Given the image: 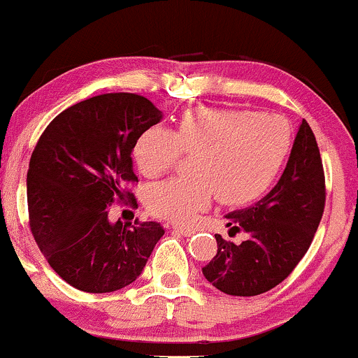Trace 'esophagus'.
I'll return each mask as SVG.
<instances>
[{"label":"esophagus","mask_w":358,"mask_h":358,"mask_svg":"<svg viewBox=\"0 0 358 358\" xmlns=\"http://www.w3.org/2000/svg\"><path fill=\"white\" fill-rule=\"evenodd\" d=\"M172 231L179 233V235H184V236H191L192 233H194V230H192V228L179 227V224H174V227H172Z\"/></svg>","instance_id":"obj_1"}]
</instances>
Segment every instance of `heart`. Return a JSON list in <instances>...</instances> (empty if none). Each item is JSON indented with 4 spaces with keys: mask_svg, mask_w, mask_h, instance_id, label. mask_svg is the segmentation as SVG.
Segmentation results:
<instances>
[{
    "mask_svg": "<svg viewBox=\"0 0 358 358\" xmlns=\"http://www.w3.org/2000/svg\"><path fill=\"white\" fill-rule=\"evenodd\" d=\"M289 150V130L279 116L242 110L196 108L171 131L152 127L140 135L135 160L147 178L176 166L180 152L194 154L192 178H171L148 189L147 206L176 223L191 222L213 194L242 206L267 191Z\"/></svg>",
    "mask_w": 358,
    "mask_h": 358,
    "instance_id": "b5f03b06",
    "label": "heart"
}]
</instances>
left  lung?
Wrapping results in <instances>:
<instances>
[{"instance_id": "obj_1", "label": "left lung", "mask_w": 358, "mask_h": 358, "mask_svg": "<svg viewBox=\"0 0 358 358\" xmlns=\"http://www.w3.org/2000/svg\"><path fill=\"white\" fill-rule=\"evenodd\" d=\"M324 210V174L315 134L303 120L282 176L252 206L228 213L230 233H247L242 243L215 235L218 250L203 275L230 296L271 291L291 274L313 242Z\"/></svg>"}]
</instances>
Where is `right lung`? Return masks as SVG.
<instances>
[{
    "mask_svg": "<svg viewBox=\"0 0 358 358\" xmlns=\"http://www.w3.org/2000/svg\"><path fill=\"white\" fill-rule=\"evenodd\" d=\"M164 118L147 98L108 92L67 108L45 128L27 174L30 228L57 274L84 292H113L142 274L160 223L111 222L110 206L130 198L136 140ZM131 224V223H130Z\"/></svg>",
    "mask_w": 358,
    "mask_h": 358,
    "instance_id": "1",
    "label": "right lung"
}]
</instances>
